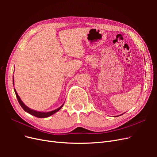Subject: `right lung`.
Wrapping results in <instances>:
<instances>
[{
    "label": "right lung",
    "mask_w": 157,
    "mask_h": 157,
    "mask_svg": "<svg viewBox=\"0 0 157 157\" xmlns=\"http://www.w3.org/2000/svg\"><path fill=\"white\" fill-rule=\"evenodd\" d=\"M14 91H15V93H16V97H17V100H18V102H19V103H20V105H21V107L23 109V110H24L25 111H26L27 113L31 114V115H33V116H35V117H38V118H46V117H50V116L53 115V114L56 113V112H58L59 110H60V109H61V107H62L63 105H63H61L60 107H59L58 109H56V110H54V111H52L48 112V113L36 111L33 110V109H29V107H27L25 105V104L22 102V101L21 100V99H20V97H19L18 94H17L15 88H14Z\"/></svg>",
    "instance_id": "obj_1"
}]
</instances>
